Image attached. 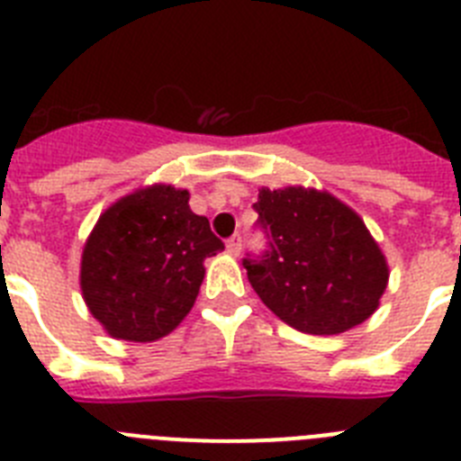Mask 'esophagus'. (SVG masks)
<instances>
[{
  "mask_svg": "<svg viewBox=\"0 0 461 461\" xmlns=\"http://www.w3.org/2000/svg\"><path fill=\"white\" fill-rule=\"evenodd\" d=\"M227 253L230 255L241 253V234H234L231 239H227Z\"/></svg>",
  "mask_w": 461,
  "mask_h": 461,
  "instance_id": "obj_1",
  "label": "esophagus"
}]
</instances>
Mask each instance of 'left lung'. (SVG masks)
Here are the masks:
<instances>
[{"mask_svg":"<svg viewBox=\"0 0 461 461\" xmlns=\"http://www.w3.org/2000/svg\"><path fill=\"white\" fill-rule=\"evenodd\" d=\"M255 211L269 250L243 264L258 297L285 325L331 336L375 313L390 267L348 203L315 187H262Z\"/></svg>","mask_w":461,"mask_h":461,"instance_id":"left-lung-1","label":"left lung"}]
</instances>
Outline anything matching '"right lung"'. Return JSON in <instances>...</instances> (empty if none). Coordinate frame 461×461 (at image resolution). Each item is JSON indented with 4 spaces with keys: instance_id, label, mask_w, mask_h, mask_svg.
<instances>
[{
    "instance_id": "1",
    "label": "right lung",
    "mask_w": 461,
    "mask_h": 461,
    "mask_svg": "<svg viewBox=\"0 0 461 461\" xmlns=\"http://www.w3.org/2000/svg\"><path fill=\"white\" fill-rule=\"evenodd\" d=\"M181 187H139L111 203L81 255V292L104 331L150 343L171 334L194 306L203 259L225 250Z\"/></svg>"
}]
</instances>
